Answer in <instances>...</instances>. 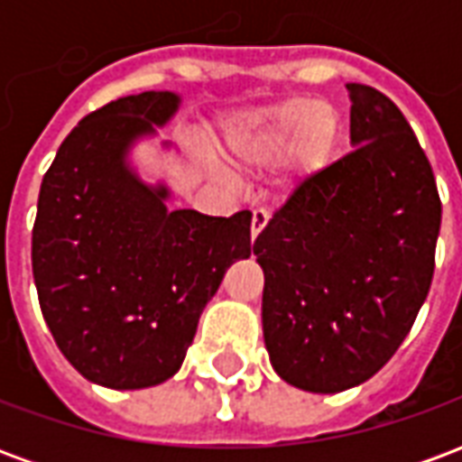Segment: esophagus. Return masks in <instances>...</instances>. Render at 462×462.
Segmentation results:
<instances>
[{"label": "esophagus", "instance_id": "obj_1", "mask_svg": "<svg viewBox=\"0 0 462 462\" xmlns=\"http://www.w3.org/2000/svg\"><path fill=\"white\" fill-rule=\"evenodd\" d=\"M267 220H270V215H267V210H254V212H252V227H250L252 240H257V235H260V232L264 230V225H267Z\"/></svg>", "mask_w": 462, "mask_h": 462}]
</instances>
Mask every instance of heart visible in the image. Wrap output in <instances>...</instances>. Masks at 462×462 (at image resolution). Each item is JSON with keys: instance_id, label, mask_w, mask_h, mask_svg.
Wrapping results in <instances>:
<instances>
[{"instance_id": "heart-1", "label": "heart", "mask_w": 462, "mask_h": 462, "mask_svg": "<svg viewBox=\"0 0 462 462\" xmlns=\"http://www.w3.org/2000/svg\"><path fill=\"white\" fill-rule=\"evenodd\" d=\"M339 116L331 106L287 101L232 123L227 151L245 165H267L291 145V171L307 175L327 162L339 141Z\"/></svg>"}]
</instances>
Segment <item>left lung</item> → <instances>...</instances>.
<instances>
[{
	"instance_id": "8db88e82",
	"label": "left lung",
	"mask_w": 462,
	"mask_h": 462,
	"mask_svg": "<svg viewBox=\"0 0 462 462\" xmlns=\"http://www.w3.org/2000/svg\"><path fill=\"white\" fill-rule=\"evenodd\" d=\"M351 148L297 185L254 240L274 371L339 393L386 366L430 290L440 232L433 168L406 116L346 84Z\"/></svg>"
}]
</instances>
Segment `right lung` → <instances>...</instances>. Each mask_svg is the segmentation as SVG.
Instances as JSON below:
<instances>
[{
	"label": "right lung",
	"mask_w": 462,
	"mask_h": 462,
	"mask_svg": "<svg viewBox=\"0 0 462 462\" xmlns=\"http://www.w3.org/2000/svg\"><path fill=\"white\" fill-rule=\"evenodd\" d=\"M178 106V94L143 91L88 114L39 190L32 270L46 327L81 376L116 391L178 374L205 304L252 252L250 210H168L171 190L125 161Z\"/></svg>",
	"instance_id": "right-lung-1"
}]
</instances>
